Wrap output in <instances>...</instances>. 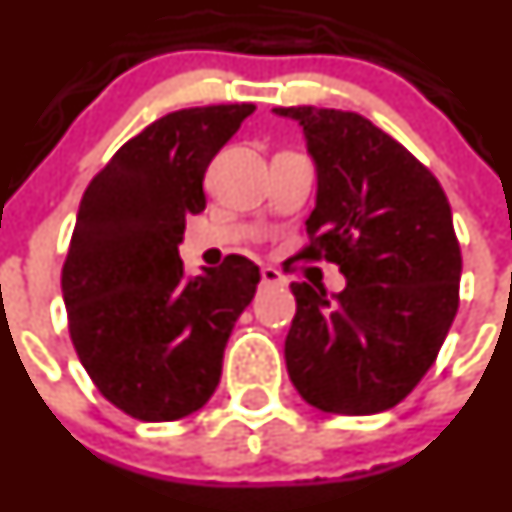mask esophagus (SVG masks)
<instances>
[{"mask_svg":"<svg viewBox=\"0 0 512 512\" xmlns=\"http://www.w3.org/2000/svg\"><path fill=\"white\" fill-rule=\"evenodd\" d=\"M261 283L263 286H283L286 281H283V276L273 266H263L261 268Z\"/></svg>","mask_w":512,"mask_h":512,"instance_id":"esophagus-1","label":"esophagus"}]
</instances>
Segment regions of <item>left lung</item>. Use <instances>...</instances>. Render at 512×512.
Listing matches in <instances>:
<instances>
[{
	"mask_svg": "<svg viewBox=\"0 0 512 512\" xmlns=\"http://www.w3.org/2000/svg\"><path fill=\"white\" fill-rule=\"evenodd\" d=\"M316 161L308 261H331L346 288L291 283L286 368L306 403L341 416L398 406L438 358L458 313L463 258L433 174L356 111L278 106Z\"/></svg>",
	"mask_w": 512,
	"mask_h": 512,
	"instance_id": "obj_1",
	"label": "left lung"
}]
</instances>
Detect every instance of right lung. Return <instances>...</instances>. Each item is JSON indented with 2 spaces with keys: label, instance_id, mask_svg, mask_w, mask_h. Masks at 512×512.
Wrapping results in <instances>:
<instances>
[{
  "label": "right lung",
  "instance_id": "add662e5",
  "mask_svg": "<svg viewBox=\"0 0 512 512\" xmlns=\"http://www.w3.org/2000/svg\"><path fill=\"white\" fill-rule=\"evenodd\" d=\"M254 104L171 111L89 181L62 268L69 336L101 396L136 421H179L221 381L224 348L256 293L258 266L226 256L189 276L186 216L206 209L204 174Z\"/></svg>",
  "mask_w": 512,
  "mask_h": 512
}]
</instances>
